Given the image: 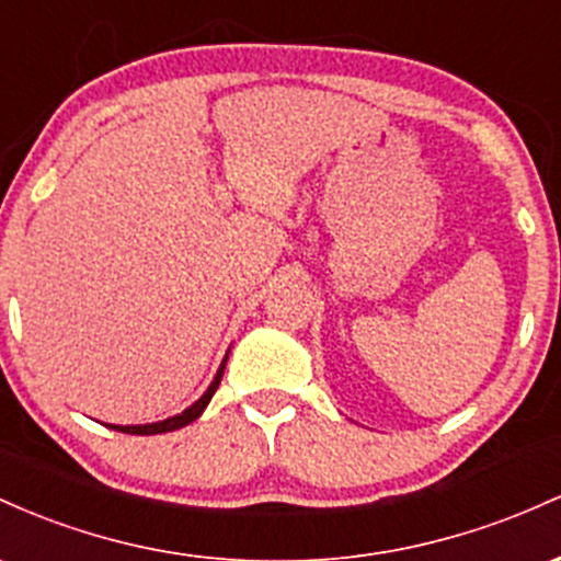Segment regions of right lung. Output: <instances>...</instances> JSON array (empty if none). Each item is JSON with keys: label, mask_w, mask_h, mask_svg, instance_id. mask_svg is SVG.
I'll list each match as a JSON object with an SVG mask.
<instances>
[{"label": "right lung", "mask_w": 561, "mask_h": 561, "mask_svg": "<svg viewBox=\"0 0 561 561\" xmlns=\"http://www.w3.org/2000/svg\"><path fill=\"white\" fill-rule=\"evenodd\" d=\"M222 374H225V363L219 365L217 376H214L211 387L206 389L204 398L193 402V405L187 408V411H182L180 416H172V419H167V421H159V424H142V426H111V430H116V432H127V434H161V432H174V430H182V426H187V424H191V421H196V419L201 416V413H204V408L209 405L211 394L217 392L219 381H222Z\"/></svg>", "instance_id": "add662e5"}]
</instances>
